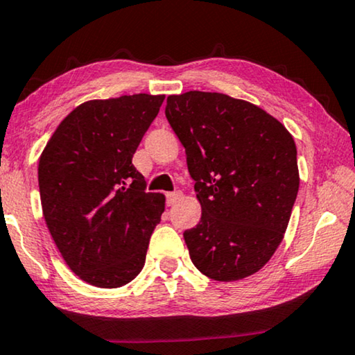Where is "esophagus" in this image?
<instances>
[{"instance_id": "34e87169", "label": "esophagus", "mask_w": 355, "mask_h": 355, "mask_svg": "<svg viewBox=\"0 0 355 355\" xmlns=\"http://www.w3.org/2000/svg\"><path fill=\"white\" fill-rule=\"evenodd\" d=\"M180 198H182V193L180 191L167 193V206H173V204H177L180 201Z\"/></svg>"}]
</instances>
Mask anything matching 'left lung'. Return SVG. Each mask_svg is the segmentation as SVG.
Returning <instances> with one entry per match:
<instances>
[{"instance_id": "8db88e82", "label": "left lung", "mask_w": 355, "mask_h": 355, "mask_svg": "<svg viewBox=\"0 0 355 355\" xmlns=\"http://www.w3.org/2000/svg\"><path fill=\"white\" fill-rule=\"evenodd\" d=\"M201 220L183 233L194 267L217 282L261 270L282 243L299 189L296 143L256 104L223 93L167 98Z\"/></svg>"}]
</instances>
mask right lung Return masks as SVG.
I'll return each mask as SVG.
<instances>
[{"label": "right lung", "mask_w": 355, "mask_h": 355, "mask_svg": "<svg viewBox=\"0 0 355 355\" xmlns=\"http://www.w3.org/2000/svg\"><path fill=\"white\" fill-rule=\"evenodd\" d=\"M164 98L138 93L80 104L40 156L44 222L69 268L93 286H123L146 261L166 196L146 193L132 157Z\"/></svg>", "instance_id": "add662e5"}]
</instances>
